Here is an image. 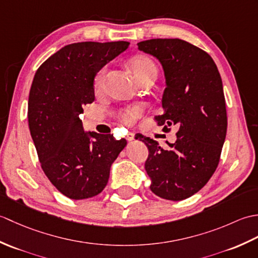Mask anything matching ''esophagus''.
<instances>
[{
	"mask_svg": "<svg viewBox=\"0 0 258 258\" xmlns=\"http://www.w3.org/2000/svg\"><path fill=\"white\" fill-rule=\"evenodd\" d=\"M135 138V134L133 132H128L127 134H126V140H127L128 142H132Z\"/></svg>",
	"mask_w": 258,
	"mask_h": 258,
	"instance_id": "obj_1",
	"label": "esophagus"
}]
</instances>
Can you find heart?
Returning <instances> with one entry per match:
<instances>
[{"label":"heart","instance_id":"heart-1","mask_svg":"<svg viewBox=\"0 0 258 258\" xmlns=\"http://www.w3.org/2000/svg\"><path fill=\"white\" fill-rule=\"evenodd\" d=\"M130 67L132 69V72L134 73L136 80L140 83H144L145 81L155 78L157 75V69L155 63L153 59L146 55H136L130 59ZM106 69H101L95 75L94 79V89L96 91H100L103 87L104 78H105ZM139 108L133 107L119 114V119L126 124H131L134 120V117L139 114Z\"/></svg>","mask_w":258,"mask_h":258}]
</instances>
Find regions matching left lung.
Wrapping results in <instances>:
<instances>
[{"label": "left lung", "instance_id": "1", "mask_svg": "<svg viewBox=\"0 0 258 258\" xmlns=\"http://www.w3.org/2000/svg\"><path fill=\"white\" fill-rule=\"evenodd\" d=\"M138 46L156 57L164 71V113L155 120L178 125L176 142H166L167 150L150 138H138L149 149L150 188L162 199L182 201L204 187L220 162L227 131L221 75L205 51L179 38H152Z\"/></svg>", "mask_w": 258, "mask_h": 258}]
</instances>
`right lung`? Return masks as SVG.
Here are the masks:
<instances>
[{
    "label": "right lung",
    "mask_w": 258,
    "mask_h": 258,
    "mask_svg": "<svg viewBox=\"0 0 258 258\" xmlns=\"http://www.w3.org/2000/svg\"><path fill=\"white\" fill-rule=\"evenodd\" d=\"M128 42L69 44L37 69L27 104L33 143L43 172L69 199L85 200L105 187L109 169L126 140L86 132L79 115L95 100L96 73L128 47Z\"/></svg>",
    "instance_id": "add662e5"
}]
</instances>
